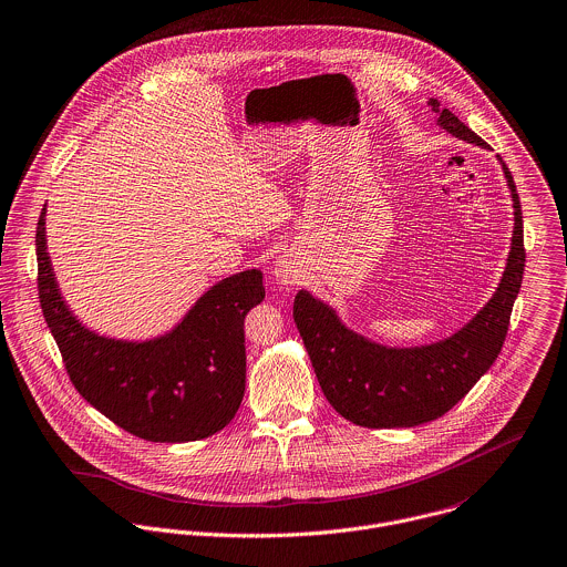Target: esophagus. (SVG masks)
I'll list each match as a JSON object with an SVG mask.
<instances>
[{"label": "esophagus", "mask_w": 567, "mask_h": 567, "mask_svg": "<svg viewBox=\"0 0 567 567\" xmlns=\"http://www.w3.org/2000/svg\"><path fill=\"white\" fill-rule=\"evenodd\" d=\"M275 277H277V281L284 284V286H295V284H299V279L303 277L301 264H299L292 255H281V257L275 261Z\"/></svg>", "instance_id": "obj_1"}]
</instances>
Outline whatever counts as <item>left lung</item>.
<instances>
[{
	"label": "left lung",
	"instance_id": "8db88e82",
	"mask_svg": "<svg viewBox=\"0 0 567 567\" xmlns=\"http://www.w3.org/2000/svg\"><path fill=\"white\" fill-rule=\"evenodd\" d=\"M429 105L442 130L488 150L455 114L440 110L435 99ZM502 167L515 206L508 264L493 299L453 337L422 348H384L348 330L337 312L310 292H297L292 308L297 330L328 402L346 420L370 429L431 422L453 409L499 357L526 266L522 204L513 174L504 163Z\"/></svg>",
	"mask_w": 567,
	"mask_h": 567
}]
</instances>
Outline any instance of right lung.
<instances>
[{"mask_svg": "<svg viewBox=\"0 0 567 567\" xmlns=\"http://www.w3.org/2000/svg\"><path fill=\"white\" fill-rule=\"evenodd\" d=\"M37 290L74 389L105 417L150 442H190L221 431L246 386L244 317L264 301L259 270L215 284L169 334L127 343L85 330L63 303L37 221Z\"/></svg>", "mask_w": 567, "mask_h": 567, "instance_id": "right-lung-1", "label": "right lung"}]
</instances>
